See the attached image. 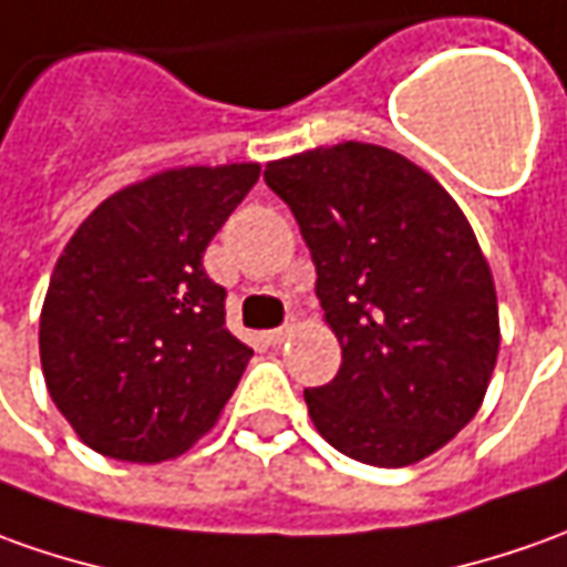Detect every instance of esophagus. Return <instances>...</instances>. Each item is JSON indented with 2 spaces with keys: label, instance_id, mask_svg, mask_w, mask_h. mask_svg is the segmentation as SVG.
<instances>
[{
  "label": "esophagus",
  "instance_id": "esophagus-1",
  "mask_svg": "<svg viewBox=\"0 0 567 567\" xmlns=\"http://www.w3.org/2000/svg\"><path fill=\"white\" fill-rule=\"evenodd\" d=\"M295 329H298V319H288L282 329H272V332L267 334V341L272 344V348H279V344H285V341L295 334Z\"/></svg>",
  "mask_w": 567,
  "mask_h": 567
}]
</instances>
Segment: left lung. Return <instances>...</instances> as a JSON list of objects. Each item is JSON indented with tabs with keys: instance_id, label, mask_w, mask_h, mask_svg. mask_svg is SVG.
I'll list each match as a JSON object with an SVG mask.
<instances>
[{
	"instance_id": "left-lung-1",
	"label": "left lung",
	"mask_w": 567,
	"mask_h": 567,
	"mask_svg": "<svg viewBox=\"0 0 567 567\" xmlns=\"http://www.w3.org/2000/svg\"><path fill=\"white\" fill-rule=\"evenodd\" d=\"M264 179L298 219L341 344L338 375L303 391L316 431L379 468L437 453L475 419L499 353L494 276L460 204L365 142L269 161Z\"/></svg>"
}]
</instances>
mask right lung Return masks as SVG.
I'll list each match as a JSON object with an SVG mask.
<instances>
[{
	"mask_svg": "<svg viewBox=\"0 0 567 567\" xmlns=\"http://www.w3.org/2000/svg\"><path fill=\"white\" fill-rule=\"evenodd\" d=\"M257 176L260 164L154 173L64 245L40 316L42 375L95 453L164 462L217 425L254 350L226 329V288L202 257Z\"/></svg>",
	"mask_w": 567,
	"mask_h": 567,
	"instance_id": "obj_1",
	"label": "right lung"
}]
</instances>
